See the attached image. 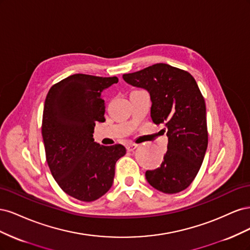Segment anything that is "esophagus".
<instances>
[{
	"label": "esophagus",
	"mask_w": 250,
	"mask_h": 250,
	"mask_svg": "<svg viewBox=\"0 0 250 250\" xmlns=\"http://www.w3.org/2000/svg\"><path fill=\"white\" fill-rule=\"evenodd\" d=\"M138 148V145L137 144H128V145L126 146V149H127V151H133L134 149H137Z\"/></svg>",
	"instance_id": "34e87169"
}]
</instances>
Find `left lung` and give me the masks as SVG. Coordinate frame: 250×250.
Masks as SVG:
<instances>
[{"mask_svg": "<svg viewBox=\"0 0 250 250\" xmlns=\"http://www.w3.org/2000/svg\"><path fill=\"white\" fill-rule=\"evenodd\" d=\"M123 79L148 90L151 119L165 126L168 137L164 162L146 171L147 181L166 194L184 191L197 175L208 148L206 102L197 82L190 73L166 63L124 74Z\"/></svg>", "mask_w": 250, "mask_h": 250, "instance_id": "8db88e82", "label": "left lung"}]
</instances>
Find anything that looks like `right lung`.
<instances>
[{
	"instance_id": "obj_1",
	"label": "right lung",
	"mask_w": 250,
	"mask_h": 250,
	"mask_svg": "<svg viewBox=\"0 0 250 250\" xmlns=\"http://www.w3.org/2000/svg\"><path fill=\"white\" fill-rule=\"evenodd\" d=\"M117 77L74 74L53 85L46 97L42 134L47 163L62 190L90 202L112 186L115 166L126 153L124 146L94 142L97 122L105 121L102 94Z\"/></svg>"
}]
</instances>
